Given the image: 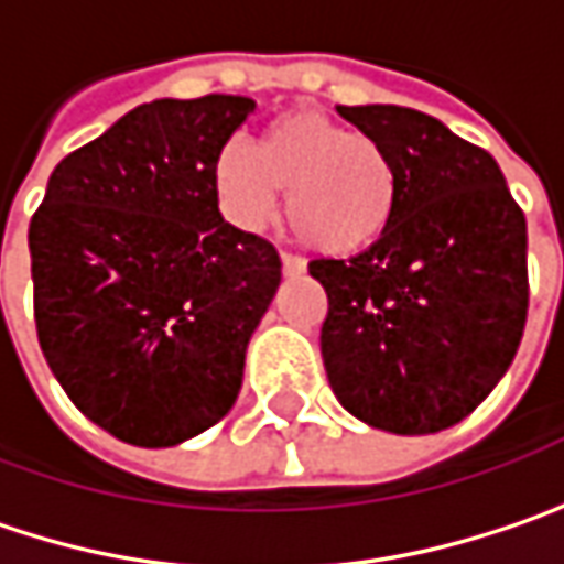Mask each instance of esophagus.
I'll return each instance as SVG.
<instances>
[{
    "label": "esophagus",
    "mask_w": 564,
    "mask_h": 564,
    "mask_svg": "<svg viewBox=\"0 0 564 564\" xmlns=\"http://www.w3.org/2000/svg\"><path fill=\"white\" fill-rule=\"evenodd\" d=\"M281 268H283V274H286V278H296V274H303V271H306V258H300V254H290V251H283Z\"/></svg>",
    "instance_id": "34e87169"
}]
</instances>
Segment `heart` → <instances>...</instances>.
I'll use <instances>...</instances> for the list:
<instances>
[{"label":"heart","mask_w":564,"mask_h":564,"mask_svg":"<svg viewBox=\"0 0 564 564\" xmlns=\"http://www.w3.org/2000/svg\"><path fill=\"white\" fill-rule=\"evenodd\" d=\"M216 194L239 226H261L286 197L293 232L328 258L373 249L395 216V165L377 140L322 115L278 117L246 150L226 147L214 165Z\"/></svg>","instance_id":"b5f03b06"}]
</instances>
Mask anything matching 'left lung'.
Here are the masks:
<instances>
[{"instance_id": "1", "label": "left lung", "mask_w": 564, "mask_h": 564, "mask_svg": "<svg viewBox=\"0 0 564 564\" xmlns=\"http://www.w3.org/2000/svg\"><path fill=\"white\" fill-rule=\"evenodd\" d=\"M395 165V216L373 249L315 258L322 360L354 417L389 434L453 427L498 386L523 338L527 219L498 162L437 117L338 105Z\"/></svg>"}]
</instances>
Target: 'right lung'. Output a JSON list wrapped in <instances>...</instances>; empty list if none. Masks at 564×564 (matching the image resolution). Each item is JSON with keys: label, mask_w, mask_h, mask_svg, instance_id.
<instances>
[{"label": "right lung", "mask_w": 564, "mask_h": 564, "mask_svg": "<svg viewBox=\"0 0 564 564\" xmlns=\"http://www.w3.org/2000/svg\"><path fill=\"white\" fill-rule=\"evenodd\" d=\"M242 95L159 98L53 169L28 249L37 341L73 405L133 447L214 427L242 389L281 254L219 214Z\"/></svg>", "instance_id": "1"}]
</instances>
